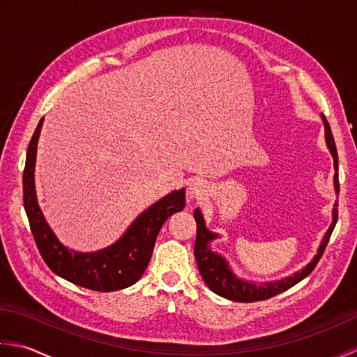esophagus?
Masks as SVG:
<instances>
[{"mask_svg": "<svg viewBox=\"0 0 357 357\" xmlns=\"http://www.w3.org/2000/svg\"><path fill=\"white\" fill-rule=\"evenodd\" d=\"M206 192V183L200 178H194L188 185V197L189 199H200Z\"/></svg>", "mask_w": 357, "mask_h": 357, "instance_id": "1", "label": "esophagus"}]
</instances>
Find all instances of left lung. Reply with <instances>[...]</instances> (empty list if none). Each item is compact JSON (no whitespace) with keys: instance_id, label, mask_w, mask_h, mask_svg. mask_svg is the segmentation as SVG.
Wrapping results in <instances>:
<instances>
[{"instance_id":"8db88e82","label":"left lung","mask_w":357,"mask_h":357,"mask_svg":"<svg viewBox=\"0 0 357 357\" xmlns=\"http://www.w3.org/2000/svg\"><path fill=\"white\" fill-rule=\"evenodd\" d=\"M324 128H325V142L326 146H328L331 155H333V163L336 174H334V191L339 194V177H337V151L336 144H334V138L331 134V128L328 125L326 119H324ZM194 219L197 222V237H195V245H194V256L197 260L199 271L202 274L203 280L208 285V288L213 291V293L219 294L225 299L234 301V302H257V301H265L270 299L273 296H278L288 288L294 287L296 283L303 280L307 275L314 270L317 265L319 259L322 257L325 251V246L328 245V240L331 232L336 227L337 222V202L334 203L333 206V220L330 228L326 229L325 236L322 238L321 245H319L316 256L312 257L308 265H305L301 271L294 273L293 275H288V278H283L280 280L274 282H261V283H254L250 280H245L232 271L229 266V261L225 259L222 254L215 252L211 250V242H214L215 238H219V234L209 231L206 228L205 219H203V214L200 208L194 211Z\"/></svg>"}]
</instances>
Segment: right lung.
<instances>
[{"label": "right lung", "mask_w": 357, "mask_h": 357, "mask_svg": "<svg viewBox=\"0 0 357 357\" xmlns=\"http://www.w3.org/2000/svg\"><path fill=\"white\" fill-rule=\"evenodd\" d=\"M43 120L29 143L23 174L24 209L43 260L56 275L83 288L107 293L134 285L146 270L163 223L185 208V188L169 192L144 209L111 246L92 252L70 250L49 227L36 199L35 162Z\"/></svg>", "instance_id": "1"}]
</instances>
